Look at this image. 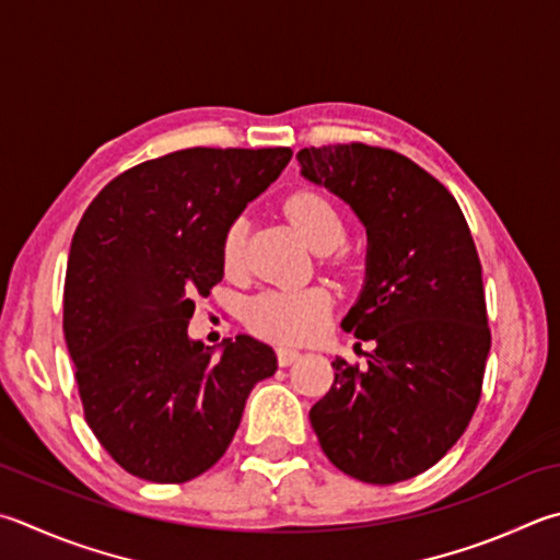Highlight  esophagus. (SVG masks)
Segmentation results:
<instances>
[{"label":"esophagus","instance_id":"esophagus-1","mask_svg":"<svg viewBox=\"0 0 560 560\" xmlns=\"http://www.w3.org/2000/svg\"><path fill=\"white\" fill-rule=\"evenodd\" d=\"M296 360H301V350L296 348H279V364L281 368H289Z\"/></svg>","mask_w":560,"mask_h":560}]
</instances>
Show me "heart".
<instances>
[{
	"mask_svg": "<svg viewBox=\"0 0 560 560\" xmlns=\"http://www.w3.org/2000/svg\"><path fill=\"white\" fill-rule=\"evenodd\" d=\"M287 212L296 222L308 245L335 249L345 240V220L340 210L320 192H296L287 202ZM247 222L235 220L222 237L220 259L228 271H235L245 254ZM332 311V293L325 287L271 289L254 296L247 306V323L267 338L279 342H308L323 332Z\"/></svg>",
	"mask_w": 560,
	"mask_h": 560,
	"instance_id": "obj_1",
	"label": "heart"
}]
</instances>
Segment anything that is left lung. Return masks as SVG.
Listing matches in <instances>:
<instances>
[{
    "label": "left lung",
    "mask_w": 560,
    "mask_h": 560,
    "mask_svg": "<svg viewBox=\"0 0 560 560\" xmlns=\"http://www.w3.org/2000/svg\"><path fill=\"white\" fill-rule=\"evenodd\" d=\"M296 159L368 230L364 283L342 328L377 345L364 370L332 360L311 425L345 475L409 480L453 448L480 401L490 328L470 228L448 188L396 151L332 144Z\"/></svg>",
    "instance_id": "left-lung-1"
}]
</instances>
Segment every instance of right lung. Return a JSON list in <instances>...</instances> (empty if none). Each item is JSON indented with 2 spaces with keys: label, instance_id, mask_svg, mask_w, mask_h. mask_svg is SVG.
<instances>
[{
  "label": "right lung",
  "instance_id": "add662e5",
  "mask_svg": "<svg viewBox=\"0 0 560 560\" xmlns=\"http://www.w3.org/2000/svg\"><path fill=\"white\" fill-rule=\"evenodd\" d=\"M291 161V149H183L119 174L70 242L63 332L85 421L127 472L186 482L225 455L277 352L252 335L215 350L188 335L222 281L228 228Z\"/></svg>",
  "mask_w": 560,
  "mask_h": 560
}]
</instances>
